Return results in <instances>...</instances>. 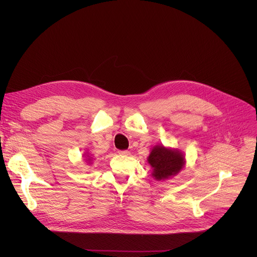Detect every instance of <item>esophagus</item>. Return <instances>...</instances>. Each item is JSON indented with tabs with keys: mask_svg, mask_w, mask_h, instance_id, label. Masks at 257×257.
Here are the masks:
<instances>
[{
	"mask_svg": "<svg viewBox=\"0 0 257 257\" xmlns=\"http://www.w3.org/2000/svg\"><path fill=\"white\" fill-rule=\"evenodd\" d=\"M119 154L123 155V156H128V155H130V152L129 151H120Z\"/></svg>",
	"mask_w": 257,
	"mask_h": 257,
	"instance_id": "34e87169",
	"label": "esophagus"
}]
</instances>
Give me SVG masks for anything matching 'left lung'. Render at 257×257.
I'll list each match as a JSON object with an SVG mask.
<instances>
[{
	"label": "left lung",
	"instance_id": "left-lung-1",
	"mask_svg": "<svg viewBox=\"0 0 257 257\" xmlns=\"http://www.w3.org/2000/svg\"><path fill=\"white\" fill-rule=\"evenodd\" d=\"M148 161L154 168L153 176L159 181L178 174L185 164L184 158L179 152L166 149L163 145L155 146Z\"/></svg>",
	"mask_w": 257,
	"mask_h": 257
}]
</instances>
